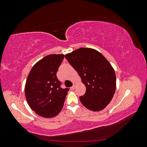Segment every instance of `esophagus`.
Returning a JSON list of instances; mask_svg holds the SVG:
<instances>
[{"label":"esophagus","mask_w":147,"mask_h":147,"mask_svg":"<svg viewBox=\"0 0 147 147\" xmlns=\"http://www.w3.org/2000/svg\"><path fill=\"white\" fill-rule=\"evenodd\" d=\"M75 84H74V85H73V86H72V87L70 88V90H74V89H75Z\"/></svg>","instance_id":"obj_1"}]
</instances>
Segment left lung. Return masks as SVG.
<instances>
[{"instance_id": "1", "label": "left lung", "mask_w": 147, "mask_h": 147, "mask_svg": "<svg viewBox=\"0 0 147 147\" xmlns=\"http://www.w3.org/2000/svg\"><path fill=\"white\" fill-rule=\"evenodd\" d=\"M65 57L86 87L85 94L80 97L82 104L94 112L104 109L116 90V75L112 65L100 52L90 48L77 49Z\"/></svg>"}]
</instances>
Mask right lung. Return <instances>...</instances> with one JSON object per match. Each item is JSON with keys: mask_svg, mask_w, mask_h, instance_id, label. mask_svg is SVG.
Here are the masks:
<instances>
[{"mask_svg": "<svg viewBox=\"0 0 147 147\" xmlns=\"http://www.w3.org/2000/svg\"><path fill=\"white\" fill-rule=\"evenodd\" d=\"M64 55H50L43 57L31 69L24 87L30 109L39 116L53 118L63 108L69 88L60 87L56 73Z\"/></svg>", "mask_w": 147, "mask_h": 147, "instance_id": "add662e5", "label": "right lung"}]
</instances>
